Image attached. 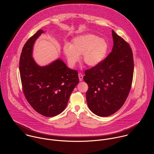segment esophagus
Returning a JSON list of instances; mask_svg holds the SVG:
<instances>
[{
  "mask_svg": "<svg viewBox=\"0 0 154 154\" xmlns=\"http://www.w3.org/2000/svg\"><path fill=\"white\" fill-rule=\"evenodd\" d=\"M78 76H79V81H82L83 80V77H84V75H83L82 73H79L78 74Z\"/></svg>",
  "mask_w": 154,
  "mask_h": 154,
  "instance_id": "obj_1",
  "label": "esophagus"
}]
</instances>
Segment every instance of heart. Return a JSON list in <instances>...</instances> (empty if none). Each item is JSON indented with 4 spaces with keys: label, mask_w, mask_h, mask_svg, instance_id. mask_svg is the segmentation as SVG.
Listing matches in <instances>:
<instances>
[{
    "label": "heart",
    "mask_w": 154,
    "mask_h": 154,
    "mask_svg": "<svg viewBox=\"0 0 154 154\" xmlns=\"http://www.w3.org/2000/svg\"><path fill=\"white\" fill-rule=\"evenodd\" d=\"M109 48V44L104 39L94 34H86L74 38L70 45H65L63 53L72 67L79 61L82 54L85 63L95 67L105 59Z\"/></svg>",
    "instance_id": "heart-1"
}]
</instances>
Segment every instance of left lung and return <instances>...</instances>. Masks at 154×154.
Listing matches in <instances>:
<instances>
[{"label":"left lung","instance_id":"8db88e82","mask_svg":"<svg viewBox=\"0 0 154 154\" xmlns=\"http://www.w3.org/2000/svg\"><path fill=\"white\" fill-rule=\"evenodd\" d=\"M111 52L98 66L85 72L88 84V107L100 117L112 115L125 103L132 87L134 63L132 49L123 38L112 30Z\"/></svg>","mask_w":154,"mask_h":154}]
</instances>
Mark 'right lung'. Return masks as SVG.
<instances>
[{"label": "right lung", "mask_w": 154, "mask_h": 154, "mask_svg": "<svg viewBox=\"0 0 154 154\" xmlns=\"http://www.w3.org/2000/svg\"><path fill=\"white\" fill-rule=\"evenodd\" d=\"M44 31L30 37L22 48L20 72L24 95L33 109L45 117H53L65 109L69 97L79 83L78 72L60 59L40 66L32 57L33 45Z\"/></svg>", "instance_id": "1"}]
</instances>
